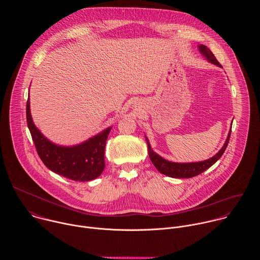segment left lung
Wrapping results in <instances>:
<instances>
[{"mask_svg": "<svg viewBox=\"0 0 260 260\" xmlns=\"http://www.w3.org/2000/svg\"><path fill=\"white\" fill-rule=\"evenodd\" d=\"M200 51L202 52V54L212 63L221 67V64L219 63V61L216 59L215 55L212 53V51L205 45H200L199 46ZM231 133L232 129L229 133L228 139L223 145V147L221 148L220 151L214 155L213 157L204 160V161H199V162H172L169 161L165 158H162L161 156H159L158 154H156L150 147L149 141H148L147 137V145H148V154H149V157L152 161V164L154 165V167L164 175L172 177V178H191L194 176H198L200 174H202L203 172H205L206 170H208L210 167H212L221 156L222 154L224 153L226 147L229 145L230 142V138H231Z\"/></svg>", "mask_w": 260, "mask_h": 260, "instance_id": "1", "label": "left lung"}]
</instances>
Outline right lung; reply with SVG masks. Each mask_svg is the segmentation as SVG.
Listing matches in <instances>:
<instances>
[{
	"label": "right lung",
	"instance_id": "add662e5",
	"mask_svg": "<svg viewBox=\"0 0 260 260\" xmlns=\"http://www.w3.org/2000/svg\"><path fill=\"white\" fill-rule=\"evenodd\" d=\"M26 122L35 147L43 164L52 172L74 181H90L105 168V146L112 127L72 147L58 146L47 140L32 122L29 99L26 102Z\"/></svg>",
	"mask_w": 260,
	"mask_h": 260
}]
</instances>
